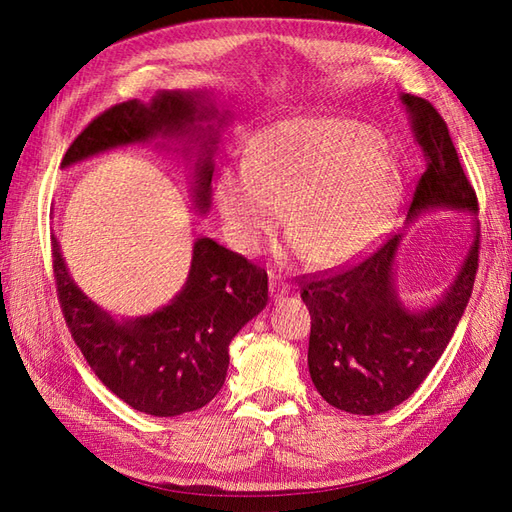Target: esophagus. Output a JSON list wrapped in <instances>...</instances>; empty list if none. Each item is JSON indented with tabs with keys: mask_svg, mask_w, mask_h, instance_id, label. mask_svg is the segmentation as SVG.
<instances>
[{
	"mask_svg": "<svg viewBox=\"0 0 512 512\" xmlns=\"http://www.w3.org/2000/svg\"><path fill=\"white\" fill-rule=\"evenodd\" d=\"M290 292V286L286 284V281H281L277 275H270V297H273L275 301L286 297Z\"/></svg>",
	"mask_w": 512,
	"mask_h": 512,
	"instance_id": "1",
	"label": "esophagus"
}]
</instances>
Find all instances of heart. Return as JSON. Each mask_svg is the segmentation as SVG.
<instances>
[{
	"label": "heart",
	"instance_id": "1",
	"mask_svg": "<svg viewBox=\"0 0 512 512\" xmlns=\"http://www.w3.org/2000/svg\"><path fill=\"white\" fill-rule=\"evenodd\" d=\"M405 178L385 138L345 116L288 118L226 162L215 200L231 242L255 253L284 220L290 250L334 266L361 255L396 215Z\"/></svg>",
	"mask_w": 512,
	"mask_h": 512
}]
</instances>
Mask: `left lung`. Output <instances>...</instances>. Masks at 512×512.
Segmentation results:
<instances>
[{
  "label": "left lung",
  "mask_w": 512,
  "mask_h": 512,
  "mask_svg": "<svg viewBox=\"0 0 512 512\" xmlns=\"http://www.w3.org/2000/svg\"><path fill=\"white\" fill-rule=\"evenodd\" d=\"M424 169L407 224L436 211L469 213L473 239L451 284L429 306L413 308L398 295L396 257L405 235H394L365 262L303 284L312 317L308 369L314 387L332 407L376 416L416 391L447 350L471 299L480 228L477 198L466 180L447 123L429 101L400 94Z\"/></svg>",
  "instance_id": "1"
}]
</instances>
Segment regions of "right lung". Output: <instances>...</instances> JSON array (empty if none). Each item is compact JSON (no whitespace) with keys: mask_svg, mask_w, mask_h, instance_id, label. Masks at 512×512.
I'll return each instance as SVG.
<instances>
[{"mask_svg":"<svg viewBox=\"0 0 512 512\" xmlns=\"http://www.w3.org/2000/svg\"><path fill=\"white\" fill-rule=\"evenodd\" d=\"M231 110L211 88L160 90L149 103L114 105L76 136L61 169L105 151L154 143L180 154L191 169L193 209H211V178ZM52 266L65 323L101 383L136 411L182 416L217 396L226 380L228 345L268 303V275L211 237L193 242L182 290L167 306L140 317H114L74 284L52 235Z\"/></svg>","mask_w":512,"mask_h":512,"instance_id":"1","label":"right lung"}]
</instances>
